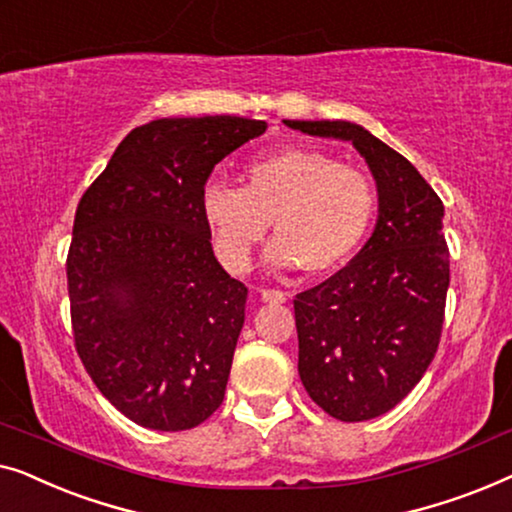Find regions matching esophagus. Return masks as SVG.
<instances>
[{
	"instance_id": "esophagus-1",
	"label": "esophagus",
	"mask_w": 512,
	"mask_h": 512,
	"mask_svg": "<svg viewBox=\"0 0 512 512\" xmlns=\"http://www.w3.org/2000/svg\"><path fill=\"white\" fill-rule=\"evenodd\" d=\"M262 299L269 301V304H285V301H287V292H283V290H273V287H264V290H262Z\"/></svg>"
}]
</instances>
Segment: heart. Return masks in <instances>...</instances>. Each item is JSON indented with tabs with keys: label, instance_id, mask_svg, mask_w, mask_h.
I'll return each instance as SVG.
<instances>
[{
	"label": "heart",
	"instance_id": "1",
	"mask_svg": "<svg viewBox=\"0 0 512 512\" xmlns=\"http://www.w3.org/2000/svg\"><path fill=\"white\" fill-rule=\"evenodd\" d=\"M378 201V183L369 171L325 150L297 146L253 157L243 187L208 183L201 213L215 250L232 269L250 264L273 220V264L327 273L362 246Z\"/></svg>",
	"mask_w": 512,
	"mask_h": 512
}]
</instances>
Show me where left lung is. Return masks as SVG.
<instances>
[{
    "label": "left lung",
    "mask_w": 512,
    "mask_h": 512,
    "mask_svg": "<svg viewBox=\"0 0 512 512\" xmlns=\"http://www.w3.org/2000/svg\"><path fill=\"white\" fill-rule=\"evenodd\" d=\"M285 125L352 141L378 183L380 215L366 246L294 299L306 392L336 420H373L420 383L441 343L450 285L443 201L406 157L364 127L345 120Z\"/></svg>",
    "instance_id": "obj_1"
}]
</instances>
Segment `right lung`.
Here are the masks:
<instances>
[{
    "label": "right lung",
    "mask_w": 512,
    "mask_h": 512,
    "mask_svg": "<svg viewBox=\"0 0 512 512\" xmlns=\"http://www.w3.org/2000/svg\"><path fill=\"white\" fill-rule=\"evenodd\" d=\"M264 129L239 115L153 120L120 141L78 201L74 345L97 390L141 427H199L225 399L248 290L213 255L201 192L215 164Z\"/></svg>",
    "instance_id": "1"
}]
</instances>
